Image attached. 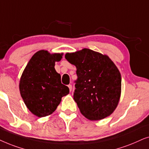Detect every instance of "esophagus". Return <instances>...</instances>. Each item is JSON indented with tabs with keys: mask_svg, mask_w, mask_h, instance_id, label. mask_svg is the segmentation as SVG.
<instances>
[{
	"mask_svg": "<svg viewBox=\"0 0 149 149\" xmlns=\"http://www.w3.org/2000/svg\"><path fill=\"white\" fill-rule=\"evenodd\" d=\"M68 87H69V91H70V92H71V90H72V85L69 84L68 85Z\"/></svg>",
	"mask_w": 149,
	"mask_h": 149,
	"instance_id": "obj_1",
	"label": "esophagus"
}]
</instances>
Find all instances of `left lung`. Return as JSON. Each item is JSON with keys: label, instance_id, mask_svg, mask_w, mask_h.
<instances>
[{"label": "left lung", "instance_id": "obj_1", "mask_svg": "<svg viewBox=\"0 0 149 149\" xmlns=\"http://www.w3.org/2000/svg\"><path fill=\"white\" fill-rule=\"evenodd\" d=\"M65 57L77 69L73 100L82 115L99 120L112 114L121 94V76L114 62L88 48L66 53Z\"/></svg>", "mask_w": 149, "mask_h": 149}]
</instances>
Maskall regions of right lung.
<instances>
[{
  "mask_svg": "<svg viewBox=\"0 0 149 149\" xmlns=\"http://www.w3.org/2000/svg\"><path fill=\"white\" fill-rule=\"evenodd\" d=\"M63 53L41 49L31 57L26 66L19 84L21 97L27 108L37 117H44L56 110L68 87L61 83V75L55 70V63Z\"/></svg>",
  "mask_w": 149,
  "mask_h": 149,
  "instance_id": "right-lung-1",
  "label": "right lung"
}]
</instances>
